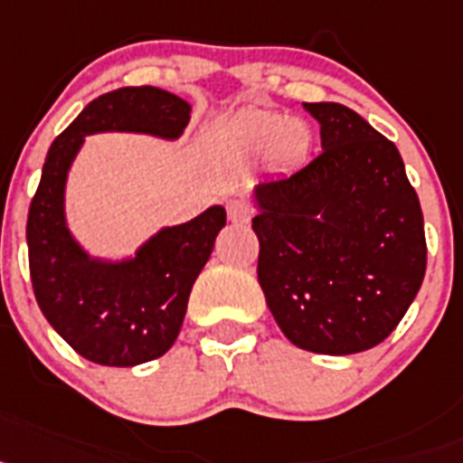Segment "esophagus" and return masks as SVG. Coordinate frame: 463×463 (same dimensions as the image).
<instances>
[{
	"instance_id": "1",
	"label": "esophagus",
	"mask_w": 463,
	"mask_h": 463,
	"mask_svg": "<svg viewBox=\"0 0 463 463\" xmlns=\"http://www.w3.org/2000/svg\"><path fill=\"white\" fill-rule=\"evenodd\" d=\"M251 207H249L247 203H242V200H231L228 203V219L232 221V223H247L249 219H251Z\"/></svg>"
}]
</instances>
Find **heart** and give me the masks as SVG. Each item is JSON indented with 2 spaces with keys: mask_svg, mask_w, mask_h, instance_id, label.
Here are the masks:
<instances>
[{
  "mask_svg": "<svg viewBox=\"0 0 463 463\" xmlns=\"http://www.w3.org/2000/svg\"><path fill=\"white\" fill-rule=\"evenodd\" d=\"M232 137L247 151L268 146V158L277 167H293L307 156L309 137L303 120L287 118L270 109H247L237 116Z\"/></svg>",
  "mask_w": 463,
  "mask_h": 463,
  "instance_id": "obj_1",
  "label": "heart"
}]
</instances>
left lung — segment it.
<instances>
[{
    "label": "left lung",
    "instance_id": "obj_1",
    "mask_svg": "<svg viewBox=\"0 0 463 463\" xmlns=\"http://www.w3.org/2000/svg\"><path fill=\"white\" fill-rule=\"evenodd\" d=\"M303 107L324 151L254 186L259 284L296 347L365 352L399 326L424 279L420 198L399 148L368 120L335 102Z\"/></svg>",
    "mask_w": 463,
    "mask_h": 463
}]
</instances>
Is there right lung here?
Segmentation results:
<instances>
[{
    "mask_svg": "<svg viewBox=\"0 0 463 463\" xmlns=\"http://www.w3.org/2000/svg\"><path fill=\"white\" fill-rule=\"evenodd\" d=\"M191 104L154 86L118 88L92 99L55 137L27 214V249L34 298L48 324L83 359L99 365L146 364L175 345L188 296L226 226V209L212 204L195 219L160 228L135 256H90L71 235L64 188L88 135L137 132L179 139Z\"/></svg>",
    "mask_w": 463,
    "mask_h": 463,
    "instance_id": "1",
    "label": "right lung"
}]
</instances>
